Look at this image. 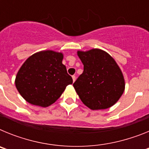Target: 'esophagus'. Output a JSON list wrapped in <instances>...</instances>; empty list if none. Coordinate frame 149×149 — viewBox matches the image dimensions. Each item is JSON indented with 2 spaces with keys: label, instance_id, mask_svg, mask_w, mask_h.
I'll use <instances>...</instances> for the list:
<instances>
[{
  "label": "esophagus",
  "instance_id": "1",
  "mask_svg": "<svg viewBox=\"0 0 149 149\" xmlns=\"http://www.w3.org/2000/svg\"><path fill=\"white\" fill-rule=\"evenodd\" d=\"M72 80H73V82H74V81H75V80H76L75 76H74V75L72 76Z\"/></svg>",
  "mask_w": 149,
  "mask_h": 149
}]
</instances>
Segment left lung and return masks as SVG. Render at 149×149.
I'll use <instances>...</instances> for the list:
<instances>
[{
	"mask_svg": "<svg viewBox=\"0 0 149 149\" xmlns=\"http://www.w3.org/2000/svg\"><path fill=\"white\" fill-rule=\"evenodd\" d=\"M77 56L84 64V72L73 86L81 101L93 110L113 106L125 88L123 74L115 60L98 48L78 51Z\"/></svg>",
	"mask_w": 149,
	"mask_h": 149,
	"instance_id": "left-lung-1",
	"label": "left lung"
}]
</instances>
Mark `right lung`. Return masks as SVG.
<instances>
[{
	"instance_id": "add662e5",
	"label": "right lung",
	"mask_w": 149,
	"mask_h": 149,
	"mask_svg": "<svg viewBox=\"0 0 149 149\" xmlns=\"http://www.w3.org/2000/svg\"><path fill=\"white\" fill-rule=\"evenodd\" d=\"M63 59V53L51 50L29 56L15 80L24 99L33 105L47 107L60 98L66 86L73 83Z\"/></svg>"
}]
</instances>
